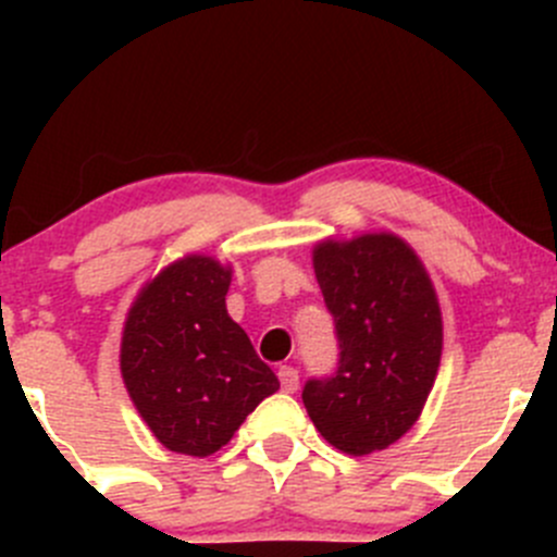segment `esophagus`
Wrapping results in <instances>:
<instances>
[{"instance_id":"obj_1","label":"esophagus","mask_w":557,"mask_h":557,"mask_svg":"<svg viewBox=\"0 0 557 557\" xmlns=\"http://www.w3.org/2000/svg\"><path fill=\"white\" fill-rule=\"evenodd\" d=\"M277 377L285 393H296V387H299V372L294 367H280Z\"/></svg>"}]
</instances>
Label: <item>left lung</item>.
<instances>
[{"instance_id": "8db88e82", "label": "left lung", "mask_w": 557, "mask_h": 557, "mask_svg": "<svg viewBox=\"0 0 557 557\" xmlns=\"http://www.w3.org/2000/svg\"><path fill=\"white\" fill-rule=\"evenodd\" d=\"M312 267L339 367L305 385L307 414L336 450H385L418 423L440 372L442 310L429 269L393 232L320 239Z\"/></svg>"}]
</instances>
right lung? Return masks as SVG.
<instances>
[{
	"label": "right lung",
	"mask_w": 557,
	"mask_h": 557,
	"mask_svg": "<svg viewBox=\"0 0 557 557\" xmlns=\"http://www.w3.org/2000/svg\"><path fill=\"white\" fill-rule=\"evenodd\" d=\"M232 267L188 252L139 288L123 323L121 377L172 453L207 458L280 383L226 310Z\"/></svg>",
	"instance_id": "obj_1"
}]
</instances>
